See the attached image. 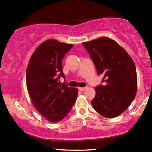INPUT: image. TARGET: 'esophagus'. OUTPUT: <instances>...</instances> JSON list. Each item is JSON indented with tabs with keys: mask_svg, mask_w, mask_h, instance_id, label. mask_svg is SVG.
Listing matches in <instances>:
<instances>
[{
	"mask_svg": "<svg viewBox=\"0 0 152 152\" xmlns=\"http://www.w3.org/2000/svg\"><path fill=\"white\" fill-rule=\"evenodd\" d=\"M78 89H79V91H85L86 89V87H81V88H78Z\"/></svg>",
	"mask_w": 152,
	"mask_h": 152,
	"instance_id": "1",
	"label": "esophagus"
}]
</instances>
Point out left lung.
Listing matches in <instances>:
<instances>
[{"mask_svg": "<svg viewBox=\"0 0 152 152\" xmlns=\"http://www.w3.org/2000/svg\"><path fill=\"white\" fill-rule=\"evenodd\" d=\"M102 83L96 87L91 104L107 118L122 114L134 100L137 88L136 67L126 51L112 39L105 37L83 42Z\"/></svg>", "mask_w": 152, "mask_h": 152, "instance_id": "obj_1", "label": "left lung"}]
</instances>
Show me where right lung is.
Segmentation results:
<instances>
[{
    "label": "right lung",
    "instance_id": "1",
    "mask_svg": "<svg viewBox=\"0 0 152 152\" xmlns=\"http://www.w3.org/2000/svg\"><path fill=\"white\" fill-rule=\"evenodd\" d=\"M73 46L56 39L47 40L35 49L27 65V91L35 108L49 122L61 121L76 100L78 89L59 81L65 78L61 60Z\"/></svg>",
    "mask_w": 152,
    "mask_h": 152
}]
</instances>
